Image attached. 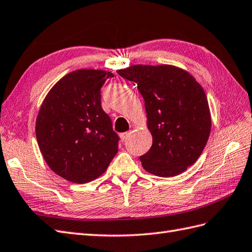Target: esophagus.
I'll list each match as a JSON object with an SVG mask.
<instances>
[{
	"label": "esophagus",
	"instance_id": "obj_1",
	"mask_svg": "<svg viewBox=\"0 0 252 252\" xmlns=\"http://www.w3.org/2000/svg\"><path fill=\"white\" fill-rule=\"evenodd\" d=\"M130 134H131V132H126V133H121L120 134V138H121V140H126L128 136H130Z\"/></svg>",
	"mask_w": 252,
	"mask_h": 252
}]
</instances>
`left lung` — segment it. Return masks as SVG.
<instances>
[{
    "mask_svg": "<svg viewBox=\"0 0 252 252\" xmlns=\"http://www.w3.org/2000/svg\"><path fill=\"white\" fill-rule=\"evenodd\" d=\"M117 72L137 84L145 101L152 146L139 158L144 169L163 178L184 172L201 156L211 132V112L201 85L172 64H132Z\"/></svg>",
    "mask_w": 252,
    "mask_h": 252,
    "instance_id": "1",
    "label": "left lung"
}]
</instances>
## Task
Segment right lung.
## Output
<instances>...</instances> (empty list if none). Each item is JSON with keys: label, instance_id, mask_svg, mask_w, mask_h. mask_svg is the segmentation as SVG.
<instances>
[{"label": "right lung", "instance_id": "right-lung-1", "mask_svg": "<svg viewBox=\"0 0 252 252\" xmlns=\"http://www.w3.org/2000/svg\"><path fill=\"white\" fill-rule=\"evenodd\" d=\"M109 71L79 69L55 83L36 118L42 157L57 176L84 184L99 178L118 152L119 137L101 106Z\"/></svg>", "mask_w": 252, "mask_h": 252}]
</instances>
